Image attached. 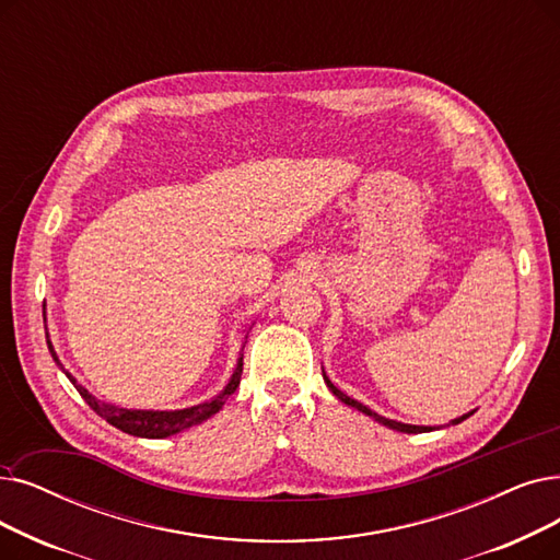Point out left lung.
<instances>
[{"instance_id": "left-lung-1", "label": "left lung", "mask_w": 560, "mask_h": 560, "mask_svg": "<svg viewBox=\"0 0 560 560\" xmlns=\"http://www.w3.org/2000/svg\"><path fill=\"white\" fill-rule=\"evenodd\" d=\"M323 380H325V384L329 386V392L340 400V402H346L348 407H354L357 411H361V415H366V417H371L373 421H377L380 425H386V428H392V430H398V432H407V434H419V432H432V430H436L434 425H409V423H400V421H394V419H386V417H380L377 411H373L371 407H366L363 402H359V400H354V398H350L348 394H343L340 392L338 386H334L331 384V380L327 377V373H325V369H323ZM474 415V409L471 411H467V415H462V417H457V419H453L448 425H457V423H462L465 419H469Z\"/></svg>"}]
</instances>
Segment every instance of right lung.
<instances>
[{
  "mask_svg": "<svg viewBox=\"0 0 560 560\" xmlns=\"http://www.w3.org/2000/svg\"><path fill=\"white\" fill-rule=\"evenodd\" d=\"M43 320H45V311H43ZM245 343H247V340H245ZM242 348H245V346H242ZM47 350H50L57 366L66 373V377L72 382V386L78 388L80 396L89 402V407L95 411V415L103 417L109 425L124 430L132 436H143V440H164V436H172V434L183 432L191 425H199V423L208 421L210 417H214L217 411L224 407L229 396L240 386V375H242V357H240L229 384L222 388L220 394H217L210 400H206V402L191 405V407H185V409H126V407H118V405H112V402H103V400L95 398L93 394H89L86 388L63 369V363L59 361V357L55 352L50 334H47Z\"/></svg>",
  "mask_w": 560,
  "mask_h": 560,
  "instance_id": "1",
  "label": "right lung"
}]
</instances>
